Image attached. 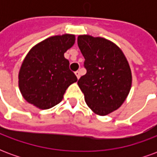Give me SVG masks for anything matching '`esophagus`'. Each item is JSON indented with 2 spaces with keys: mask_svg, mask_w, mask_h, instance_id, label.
Returning <instances> with one entry per match:
<instances>
[{
  "mask_svg": "<svg viewBox=\"0 0 157 157\" xmlns=\"http://www.w3.org/2000/svg\"><path fill=\"white\" fill-rule=\"evenodd\" d=\"M75 75H76L77 79L80 78V76H81V73H80V71H77L75 72Z\"/></svg>",
  "mask_w": 157,
  "mask_h": 157,
  "instance_id": "esophagus-1",
  "label": "esophagus"
}]
</instances>
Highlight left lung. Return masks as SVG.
<instances>
[{
  "instance_id": "left-lung-1",
  "label": "left lung",
  "mask_w": 157,
  "mask_h": 157,
  "mask_svg": "<svg viewBox=\"0 0 157 157\" xmlns=\"http://www.w3.org/2000/svg\"><path fill=\"white\" fill-rule=\"evenodd\" d=\"M77 44L86 69L77 84L93 113L108 115L121 107L131 89L128 60L118 45L104 38L79 35Z\"/></svg>"
}]
</instances>
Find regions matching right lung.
<instances>
[{"label": "right lung", "instance_id": "right-lung-1", "mask_svg": "<svg viewBox=\"0 0 157 157\" xmlns=\"http://www.w3.org/2000/svg\"><path fill=\"white\" fill-rule=\"evenodd\" d=\"M75 41L74 34L52 36L29 50L18 72L19 90L27 102L39 109L61 102L66 89L77 82L64 55Z\"/></svg>", "mask_w": 157, "mask_h": 157}]
</instances>
